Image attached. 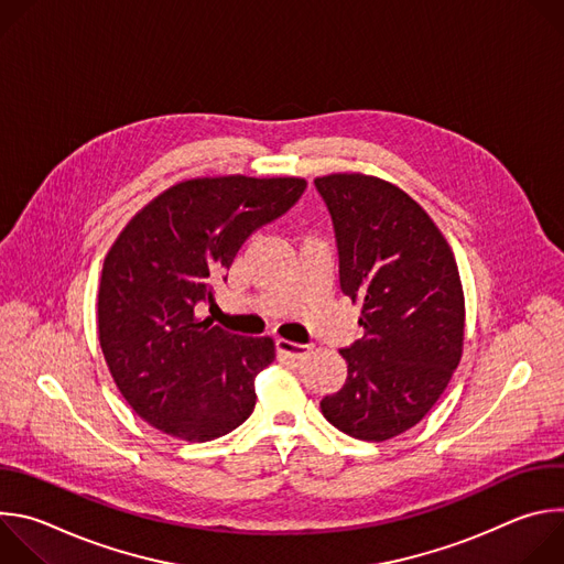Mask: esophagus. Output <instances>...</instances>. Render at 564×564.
<instances>
[{
	"label": "esophagus",
	"instance_id": "34e87169",
	"mask_svg": "<svg viewBox=\"0 0 564 564\" xmlns=\"http://www.w3.org/2000/svg\"><path fill=\"white\" fill-rule=\"evenodd\" d=\"M276 350L283 352V355L290 357V359H303V357L310 352V346L294 344V341H288V339H279V341H276Z\"/></svg>",
	"mask_w": 564,
	"mask_h": 564
}]
</instances>
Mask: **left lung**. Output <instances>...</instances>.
I'll use <instances>...</instances> for the list:
<instances>
[{
  "mask_svg": "<svg viewBox=\"0 0 564 564\" xmlns=\"http://www.w3.org/2000/svg\"><path fill=\"white\" fill-rule=\"evenodd\" d=\"M337 238L339 288L361 303L364 337L341 357V390L321 413L341 433L383 442L413 429L448 386L464 341L455 257L431 216L399 187L364 176L316 178Z\"/></svg>",
  "mask_w": 564,
  "mask_h": 564,
  "instance_id": "1",
  "label": "left lung"
}]
</instances>
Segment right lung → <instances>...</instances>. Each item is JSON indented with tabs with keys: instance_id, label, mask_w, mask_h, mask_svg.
Here are the masks:
<instances>
[{
	"instance_id": "add662e5",
	"label": "right lung",
	"mask_w": 564,
	"mask_h": 564,
	"mask_svg": "<svg viewBox=\"0 0 564 564\" xmlns=\"http://www.w3.org/2000/svg\"><path fill=\"white\" fill-rule=\"evenodd\" d=\"M303 178L220 176L174 185L122 229L102 268L98 333L111 377L153 429L209 442L243 424L270 337H238L196 307L214 301L238 250L283 216Z\"/></svg>"
}]
</instances>
